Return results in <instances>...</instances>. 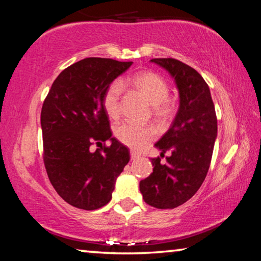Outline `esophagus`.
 Masks as SVG:
<instances>
[{
	"label": "esophagus",
	"mask_w": 261,
	"mask_h": 261,
	"mask_svg": "<svg viewBox=\"0 0 261 261\" xmlns=\"http://www.w3.org/2000/svg\"><path fill=\"white\" fill-rule=\"evenodd\" d=\"M130 155H131V160H137V159H139L141 156L138 152H135V151H131Z\"/></svg>",
	"instance_id": "34e87169"
}]
</instances>
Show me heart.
<instances>
[{"label":"heart","instance_id":"1","mask_svg":"<svg viewBox=\"0 0 261 261\" xmlns=\"http://www.w3.org/2000/svg\"><path fill=\"white\" fill-rule=\"evenodd\" d=\"M131 84L152 106V115L156 121L166 122L171 116L173 106L168 100L169 85L161 76L151 71L139 72L131 78ZM122 92L123 84L120 81H115L107 87L103 94V108L113 120H116L121 115ZM154 136L155 131L153 127L138 125L131 122L122 123L115 129V137L117 140L134 149L143 148L154 138Z\"/></svg>","mask_w":261,"mask_h":261}]
</instances>
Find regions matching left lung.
<instances>
[{
    "mask_svg": "<svg viewBox=\"0 0 261 261\" xmlns=\"http://www.w3.org/2000/svg\"><path fill=\"white\" fill-rule=\"evenodd\" d=\"M174 78L179 107L173 123L155 144L160 158L151 159L153 173L140 180L143 199L155 208H175L194 196L208 171L218 137V120L210 87L193 68L175 59H153Z\"/></svg>",
    "mask_w": 261,
    "mask_h": 261,
    "instance_id": "8db88e82",
    "label": "left lung"
}]
</instances>
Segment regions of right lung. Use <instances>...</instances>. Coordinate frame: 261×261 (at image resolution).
Instances as JSON below:
<instances>
[{
    "label": "right lung",
    "mask_w": 261,
    "mask_h": 261,
    "mask_svg": "<svg viewBox=\"0 0 261 261\" xmlns=\"http://www.w3.org/2000/svg\"><path fill=\"white\" fill-rule=\"evenodd\" d=\"M132 62L88 57L64 69L41 109L43 162L62 199L93 211L112 199L130 151L112 137L102 99L107 87ZM109 140L110 147H102ZM95 142L101 147L93 152Z\"/></svg>",
    "instance_id": "right-lung-1"
}]
</instances>
